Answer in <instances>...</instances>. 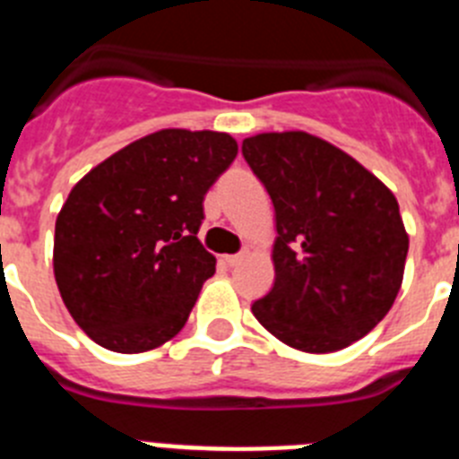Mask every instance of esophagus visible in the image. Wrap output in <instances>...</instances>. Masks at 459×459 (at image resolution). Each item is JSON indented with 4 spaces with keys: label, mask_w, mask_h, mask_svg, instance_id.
Here are the masks:
<instances>
[{
    "label": "esophagus",
    "mask_w": 459,
    "mask_h": 459,
    "mask_svg": "<svg viewBox=\"0 0 459 459\" xmlns=\"http://www.w3.org/2000/svg\"><path fill=\"white\" fill-rule=\"evenodd\" d=\"M241 259H243V255H222V262H225L227 266H237Z\"/></svg>",
    "instance_id": "1"
}]
</instances>
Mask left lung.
<instances>
[{
  "label": "left lung",
  "instance_id": "1",
  "mask_svg": "<svg viewBox=\"0 0 459 459\" xmlns=\"http://www.w3.org/2000/svg\"><path fill=\"white\" fill-rule=\"evenodd\" d=\"M243 158L275 209V282L257 322L307 354L350 347L403 287L409 234L395 195L370 169L306 131L259 133Z\"/></svg>",
  "mask_w": 459,
  "mask_h": 459
}]
</instances>
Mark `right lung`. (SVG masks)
Instances as JSON below:
<instances>
[{
	"label": "right lung",
	"instance_id": "add662e5",
	"mask_svg": "<svg viewBox=\"0 0 459 459\" xmlns=\"http://www.w3.org/2000/svg\"><path fill=\"white\" fill-rule=\"evenodd\" d=\"M237 152L227 133L163 128L73 186L56 216L52 266L64 306L93 342L142 354L184 328L216 273L197 238L202 202Z\"/></svg>",
	"mask_w": 459,
	"mask_h": 459
}]
</instances>
